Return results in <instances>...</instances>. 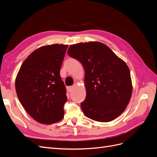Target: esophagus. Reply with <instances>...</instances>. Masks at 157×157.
I'll return each instance as SVG.
<instances>
[{"label":"esophagus","mask_w":157,"mask_h":157,"mask_svg":"<svg viewBox=\"0 0 157 157\" xmlns=\"http://www.w3.org/2000/svg\"><path fill=\"white\" fill-rule=\"evenodd\" d=\"M67 90H68V92H71L73 90V86H68V87L67 88Z\"/></svg>","instance_id":"esophagus-1"}]
</instances>
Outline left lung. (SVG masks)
Instances as JSON below:
<instances>
[{
    "label": "left lung",
    "mask_w": 157,
    "mask_h": 157,
    "mask_svg": "<svg viewBox=\"0 0 157 157\" xmlns=\"http://www.w3.org/2000/svg\"><path fill=\"white\" fill-rule=\"evenodd\" d=\"M67 53L83 65L85 100L82 110L88 118L107 122L124 112L132 93L130 69L126 63L101 42H80L69 46Z\"/></svg>",
    "instance_id": "left-lung-1"
}]
</instances>
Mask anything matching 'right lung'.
<instances>
[{
    "label": "right lung",
    "mask_w": 157,
    "mask_h": 157,
    "mask_svg": "<svg viewBox=\"0 0 157 157\" xmlns=\"http://www.w3.org/2000/svg\"><path fill=\"white\" fill-rule=\"evenodd\" d=\"M68 45L54 44L37 48L23 61L16 78L19 100L33 119L44 124L64 117L66 90L60 69Z\"/></svg>",
    "instance_id": "1"
}]
</instances>
